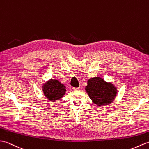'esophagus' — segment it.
Returning <instances> with one entry per match:
<instances>
[{
    "label": "esophagus",
    "mask_w": 149,
    "mask_h": 149,
    "mask_svg": "<svg viewBox=\"0 0 149 149\" xmlns=\"http://www.w3.org/2000/svg\"><path fill=\"white\" fill-rule=\"evenodd\" d=\"M72 90L73 91H79V90H80V88L79 87V88H72Z\"/></svg>",
    "instance_id": "1"
}]
</instances>
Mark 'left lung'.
<instances>
[{
    "label": "left lung",
    "instance_id": "8db88e82",
    "mask_svg": "<svg viewBox=\"0 0 149 149\" xmlns=\"http://www.w3.org/2000/svg\"><path fill=\"white\" fill-rule=\"evenodd\" d=\"M85 90L92 102L99 106L111 104L117 93L115 85L111 83H107L99 77H94L88 79Z\"/></svg>",
    "mask_w": 149,
    "mask_h": 149
}]
</instances>
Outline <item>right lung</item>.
I'll use <instances>...</instances> for the list:
<instances>
[{"label":"right lung","instance_id":"obj_1","mask_svg":"<svg viewBox=\"0 0 149 149\" xmlns=\"http://www.w3.org/2000/svg\"><path fill=\"white\" fill-rule=\"evenodd\" d=\"M44 95L50 101L60 100L65 95L66 87L61 82L56 79H50L42 86Z\"/></svg>","mask_w":149,"mask_h":149}]
</instances>
